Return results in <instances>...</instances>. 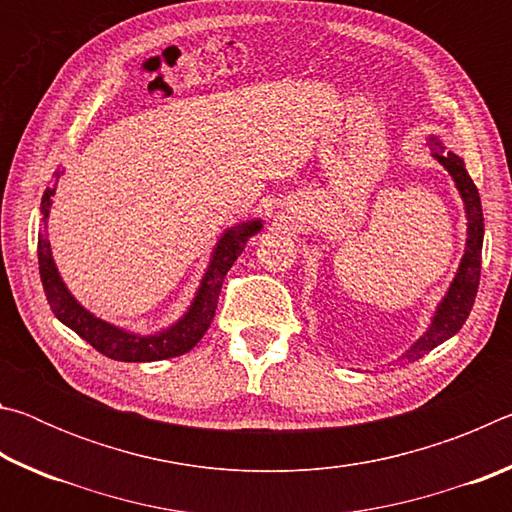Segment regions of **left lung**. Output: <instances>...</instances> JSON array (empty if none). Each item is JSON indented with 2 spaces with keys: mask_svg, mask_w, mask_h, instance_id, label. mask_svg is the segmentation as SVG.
<instances>
[{
  "mask_svg": "<svg viewBox=\"0 0 512 512\" xmlns=\"http://www.w3.org/2000/svg\"><path fill=\"white\" fill-rule=\"evenodd\" d=\"M431 155L447 169L449 176L454 178L458 194L463 198L465 216H467V239H465V253L458 271L454 275L452 284L445 293V298L440 300L433 314L431 323L418 341H415L409 350H406L397 361H415L424 357V354L438 348L440 343L458 332L463 323L470 316L476 289H479V277H481V248H483V210H481V198L479 189L472 183L470 173L465 169L463 158H458L456 153L445 151V146L440 144L438 137H429Z\"/></svg>",
  "mask_w": 512,
  "mask_h": 512,
  "instance_id": "8db88e82",
  "label": "left lung"
}]
</instances>
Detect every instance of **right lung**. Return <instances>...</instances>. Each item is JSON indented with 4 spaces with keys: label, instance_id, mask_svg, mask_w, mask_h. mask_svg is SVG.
Masks as SVG:
<instances>
[{
    "label": "right lung",
    "instance_id": "obj_1",
    "mask_svg": "<svg viewBox=\"0 0 512 512\" xmlns=\"http://www.w3.org/2000/svg\"><path fill=\"white\" fill-rule=\"evenodd\" d=\"M60 173L63 171H56V178ZM54 194L56 187H47V192L42 196L40 203L42 225H45V230H40L38 235V264L42 289H45L49 307L60 323L74 329V332L79 334L83 341H88L94 350H99L101 354H106L108 359L115 361H162L180 357V354L192 350L194 345L203 339V334L212 323L216 302H219V293L223 287V277L228 275L232 264L237 262V257L244 253L248 239L264 228L262 219H253L232 225V228L225 230L219 241H216L210 266H207L201 287H198L192 305H189L183 318H178L176 323L160 329V332L155 334H135L90 314V311L85 309L65 287L54 257H51V246L47 239V219L51 210V196Z\"/></svg>",
    "mask_w": 512,
    "mask_h": 512
}]
</instances>
